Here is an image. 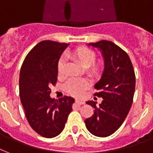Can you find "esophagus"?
<instances>
[{
	"label": "esophagus",
	"instance_id": "esophagus-1",
	"mask_svg": "<svg viewBox=\"0 0 153 153\" xmlns=\"http://www.w3.org/2000/svg\"><path fill=\"white\" fill-rule=\"evenodd\" d=\"M75 103H77V104L79 105H84L85 104V102H83V101L82 100H79V99H76V100H75Z\"/></svg>",
	"mask_w": 153,
	"mask_h": 153
}]
</instances>
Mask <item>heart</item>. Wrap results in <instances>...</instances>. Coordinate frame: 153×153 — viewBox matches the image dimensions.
Returning a JSON list of instances; mask_svg holds the SVG:
<instances>
[{
	"label": "heart",
	"mask_w": 153,
	"mask_h": 153,
	"mask_svg": "<svg viewBox=\"0 0 153 153\" xmlns=\"http://www.w3.org/2000/svg\"><path fill=\"white\" fill-rule=\"evenodd\" d=\"M73 56L76 59L82 67H89L92 65V71L94 72L99 71L102 67V62H98L94 63L96 59V54L91 49L87 48H79L74 50ZM66 60L61 58L58 62V72L59 74H63L65 71ZM90 82L85 79H73L67 82L65 85V90L67 93L75 97H79L88 88Z\"/></svg>",
	"instance_id": "b5f03b06"
}]
</instances>
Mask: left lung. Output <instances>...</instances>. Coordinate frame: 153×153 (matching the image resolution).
I'll use <instances>...</instances> for the list:
<instances>
[{
	"label": "left lung",
	"mask_w": 153,
	"mask_h": 153,
	"mask_svg": "<svg viewBox=\"0 0 153 153\" xmlns=\"http://www.w3.org/2000/svg\"><path fill=\"white\" fill-rule=\"evenodd\" d=\"M88 46L100 49L105 67L102 78L94 85L98 91L94 95L103 100L99 105L94 101L86 102L94 110L85 124L93 135L105 137L116 132L128 115L135 91V73L128 54L113 42L101 40Z\"/></svg>",
	"instance_id": "left-lung-1"
}]
</instances>
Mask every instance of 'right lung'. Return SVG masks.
<instances>
[{
  "label": "right lung",
  "instance_id": "right-lung-1",
  "mask_svg": "<svg viewBox=\"0 0 153 153\" xmlns=\"http://www.w3.org/2000/svg\"><path fill=\"white\" fill-rule=\"evenodd\" d=\"M69 44L39 42L24 60L20 72V98L30 126L42 137H55L65 127L74 99L50 97L57 82L58 62Z\"/></svg>",
  "mask_w": 153,
  "mask_h": 153
}]
</instances>
